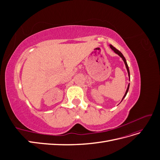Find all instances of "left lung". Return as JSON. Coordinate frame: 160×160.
<instances>
[{
    "label": "left lung",
    "mask_w": 160,
    "mask_h": 160,
    "mask_svg": "<svg viewBox=\"0 0 160 160\" xmlns=\"http://www.w3.org/2000/svg\"><path fill=\"white\" fill-rule=\"evenodd\" d=\"M110 47H111V49H112L115 53H117V54L118 55H119L122 58V59L123 60V61H124V62H125V67H126V69H127V71H128V76H129V77L130 78V73H129V67H128V63H127V62H126V60H125V57H123V54L122 52H121L119 51H118L117 49H115V48L113 46V45H110ZM129 85H128V89H127V90H126V91H125V95H124V96H123V99H122V101H123V99L125 98V96H126V95H127V93H128V90H129Z\"/></svg>",
    "instance_id": "8db88e82"
}]
</instances>
